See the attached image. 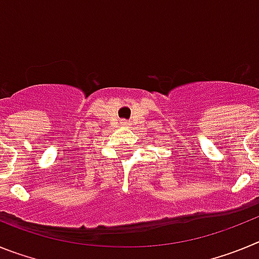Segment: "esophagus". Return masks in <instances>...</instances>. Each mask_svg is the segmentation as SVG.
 <instances>
[{
  "label": "esophagus",
  "instance_id": "esophagus-1",
  "mask_svg": "<svg viewBox=\"0 0 259 259\" xmlns=\"http://www.w3.org/2000/svg\"><path fill=\"white\" fill-rule=\"evenodd\" d=\"M122 125H124V127H130V122H127V120H122Z\"/></svg>",
  "mask_w": 259,
  "mask_h": 259
}]
</instances>
